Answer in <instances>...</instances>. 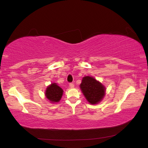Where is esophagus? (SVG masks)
Listing matches in <instances>:
<instances>
[{
  "mask_svg": "<svg viewBox=\"0 0 148 148\" xmlns=\"http://www.w3.org/2000/svg\"><path fill=\"white\" fill-rule=\"evenodd\" d=\"M69 87H70L71 88H73L74 87V84H73V83H71V84H69Z\"/></svg>",
  "mask_w": 148,
  "mask_h": 148,
  "instance_id": "1",
  "label": "esophagus"
}]
</instances>
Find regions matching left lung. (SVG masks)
I'll use <instances>...</instances> for the list:
<instances>
[{
  "label": "left lung",
  "instance_id": "1",
  "mask_svg": "<svg viewBox=\"0 0 148 148\" xmlns=\"http://www.w3.org/2000/svg\"><path fill=\"white\" fill-rule=\"evenodd\" d=\"M81 90L86 100L91 105L99 103L106 95V88L92 76L82 77Z\"/></svg>",
  "mask_w": 148,
  "mask_h": 148
}]
</instances>
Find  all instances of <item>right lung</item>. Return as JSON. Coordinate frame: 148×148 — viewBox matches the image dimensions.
I'll return each instance as SVG.
<instances>
[{
	"mask_svg": "<svg viewBox=\"0 0 148 148\" xmlns=\"http://www.w3.org/2000/svg\"><path fill=\"white\" fill-rule=\"evenodd\" d=\"M63 90L56 82H52L46 88L45 95L51 103L59 102L63 95Z\"/></svg>",
	"mask_w": 148,
	"mask_h": 148,
	"instance_id": "1",
	"label": "right lung"
}]
</instances>
